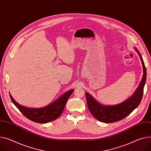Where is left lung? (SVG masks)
<instances>
[{"label": "left lung", "mask_w": 151, "mask_h": 151, "mask_svg": "<svg viewBox=\"0 0 151 151\" xmlns=\"http://www.w3.org/2000/svg\"><path fill=\"white\" fill-rule=\"evenodd\" d=\"M140 56L143 67V76L138 88L134 95L124 102L115 106H103L99 103L87 92L85 93L88 108L94 117L98 120L104 123L118 122L129 115L140 103L144 86L146 80V69L141 54L135 48Z\"/></svg>", "instance_id": "1"}]
</instances>
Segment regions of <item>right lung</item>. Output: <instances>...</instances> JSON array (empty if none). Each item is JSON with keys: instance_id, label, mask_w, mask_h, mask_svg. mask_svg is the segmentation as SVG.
Returning a JSON list of instances; mask_svg holds the SVG:
<instances>
[{"instance_id": "obj_1", "label": "right lung", "mask_w": 151, "mask_h": 151, "mask_svg": "<svg viewBox=\"0 0 151 151\" xmlns=\"http://www.w3.org/2000/svg\"><path fill=\"white\" fill-rule=\"evenodd\" d=\"M73 91V89L68 91L50 105L39 109L28 108L21 106L13 99L11 94L9 96L14 105L27 119L36 123H45L54 121L60 117Z\"/></svg>"}]
</instances>
